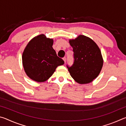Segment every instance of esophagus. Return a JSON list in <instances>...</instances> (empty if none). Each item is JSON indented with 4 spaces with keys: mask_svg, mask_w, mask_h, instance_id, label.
Listing matches in <instances>:
<instances>
[{
    "mask_svg": "<svg viewBox=\"0 0 126 126\" xmlns=\"http://www.w3.org/2000/svg\"><path fill=\"white\" fill-rule=\"evenodd\" d=\"M63 59L64 62V63H65V62H66V58H65V57H64V58H63Z\"/></svg>",
    "mask_w": 126,
    "mask_h": 126,
    "instance_id": "esophagus-1",
    "label": "esophagus"
}]
</instances>
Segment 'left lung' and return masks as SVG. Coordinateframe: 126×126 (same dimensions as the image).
Masks as SVG:
<instances>
[{
  "mask_svg": "<svg viewBox=\"0 0 126 126\" xmlns=\"http://www.w3.org/2000/svg\"><path fill=\"white\" fill-rule=\"evenodd\" d=\"M73 48L74 62L67 67L74 80L79 84L92 82L101 72L103 64L101 52L97 44L83 35L69 40Z\"/></svg>",
  "mask_w": 126,
  "mask_h": 126,
  "instance_id": "1",
  "label": "left lung"
}]
</instances>
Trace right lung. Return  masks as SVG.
Instances as JSON below:
<instances>
[{
	"label": "right lung",
	"instance_id": "1",
	"mask_svg": "<svg viewBox=\"0 0 126 126\" xmlns=\"http://www.w3.org/2000/svg\"><path fill=\"white\" fill-rule=\"evenodd\" d=\"M53 44V39L40 34L33 38L24 49L22 55L23 67L32 80L44 82L52 76L58 66L64 63L57 56Z\"/></svg>",
	"mask_w": 126,
	"mask_h": 126
}]
</instances>
